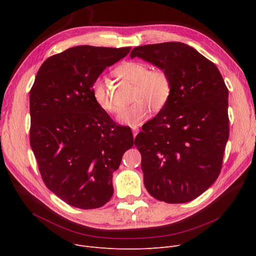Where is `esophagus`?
Listing matches in <instances>:
<instances>
[{
	"mask_svg": "<svg viewBox=\"0 0 256 256\" xmlns=\"http://www.w3.org/2000/svg\"><path fill=\"white\" fill-rule=\"evenodd\" d=\"M132 135H134V138H135L136 136H137V134L139 132V128L138 126H132Z\"/></svg>",
	"mask_w": 256,
	"mask_h": 256,
	"instance_id": "esophagus-1",
	"label": "esophagus"
}]
</instances>
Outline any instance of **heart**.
<instances>
[{
	"label": "heart",
	"instance_id": "1",
	"mask_svg": "<svg viewBox=\"0 0 256 256\" xmlns=\"http://www.w3.org/2000/svg\"><path fill=\"white\" fill-rule=\"evenodd\" d=\"M116 74L135 85L132 94L135 102L119 113V122L136 126L150 116L152 106L154 110L160 111L168 102L171 96V80L164 70H150L148 65L144 63L128 61L117 67ZM91 91L94 102L102 111L108 114L118 112L119 108L102 80L98 78Z\"/></svg>",
	"mask_w": 256,
	"mask_h": 256
}]
</instances>
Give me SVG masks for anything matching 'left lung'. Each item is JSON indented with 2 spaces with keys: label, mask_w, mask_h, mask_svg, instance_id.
Wrapping results in <instances>:
<instances>
[{
  "label": "left lung",
  "mask_w": 256,
  "mask_h": 256,
  "mask_svg": "<svg viewBox=\"0 0 256 256\" xmlns=\"http://www.w3.org/2000/svg\"><path fill=\"white\" fill-rule=\"evenodd\" d=\"M135 57L171 80L168 102L135 139L145 188L160 201L189 202L220 174L230 137L228 89L217 66L182 42L137 46Z\"/></svg>",
  "instance_id": "obj_1"
}]
</instances>
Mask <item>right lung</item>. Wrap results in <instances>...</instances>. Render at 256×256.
<instances>
[{"instance_id": "add662e5", "label": "right lung", "mask_w": 256, "mask_h": 256, "mask_svg": "<svg viewBox=\"0 0 256 256\" xmlns=\"http://www.w3.org/2000/svg\"><path fill=\"white\" fill-rule=\"evenodd\" d=\"M130 48L78 46L48 58L30 91V144L48 189L72 206L91 210L113 195V173L134 145L96 104L92 85Z\"/></svg>"}]
</instances>
